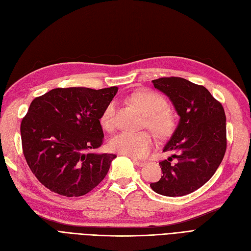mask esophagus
<instances>
[{"label": "esophagus", "instance_id": "esophagus-1", "mask_svg": "<svg viewBox=\"0 0 251 251\" xmlns=\"http://www.w3.org/2000/svg\"><path fill=\"white\" fill-rule=\"evenodd\" d=\"M132 161H133V164L136 165L137 167H144L145 165H146V163H145V161H143V160H137V159L132 158Z\"/></svg>", "mask_w": 251, "mask_h": 251}]
</instances>
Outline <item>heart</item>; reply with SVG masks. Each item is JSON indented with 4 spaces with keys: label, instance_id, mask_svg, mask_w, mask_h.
I'll list each match as a JSON object with an SVG mask.
<instances>
[{
    "label": "heart",
    "instance_id": "b5f03b06",
    "mask_svg": "<svg viewBox=\"0 0 251 251\" xmlns=\"http://www.w3.org/2000/svg\"><path fill=\"white\" fill-rule=\"evenodd\" d=\"M145 115L147 116V125L157 135L168 134L173 127V117L166 109L167 102L159 94L143 90L133 93L129 98ZM116 105L110 102L104 108L100 117V123L103 128L109 129L114 125ZM110 148L121 154L130 157L142 158L146 156L152 148L153 141L151 135L146 131H122L116 134L110 140Z\"/></svg>",
    "mask_w": 251,
    "mask_h": 251
}]
</instances>
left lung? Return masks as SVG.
Listing matches in <instances>:
<instances>
[{"mask_svg": "<svg viewBox=\"0 0 251 251\" xmlns=\"http://www.w3.org/2000/svg\"><path fill=\"white\" fill-rule=\"evenodd\" d=\"M152 83L172 102L179 122L163 150L173 155L160 161L163 176L150 187L164 196L188 195L211 179L224 157L225 112L204 86L187 79L164 77Z\"/></svg>", "mask_w": 251, "mask_h": 251, "instance_id": "8db88e82", "label": "left lung"}]
</instances>
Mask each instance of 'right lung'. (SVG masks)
I'll use <instances>...</instances> for the list:
<instances>
[{"label": "right lung", "instance_id": "add662e5", "mask_svg": "<svg viewBox=\"0 0 251 251\" xmlns=\"http://www.w3.org/2000/svg\"><path fill=\"white\" fill-rule=\"evenodd\" d=\"M117 92V86L54 88L31 102L21 124L23 153L46 188L79 197L104 179L117 155L88 151L103 143L100 117Z\"/></svg>", "mask_w": 251, "mask_h": 251}]
</instances>
